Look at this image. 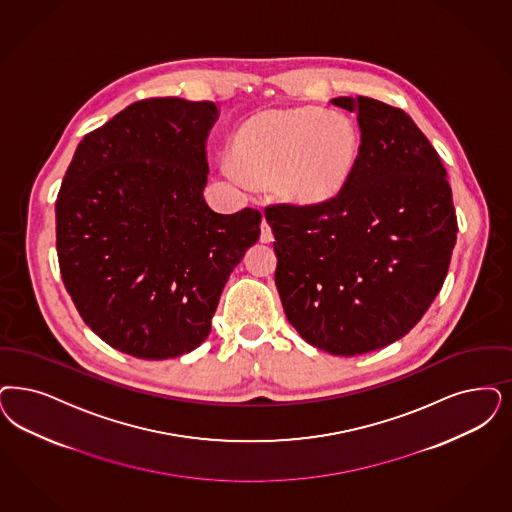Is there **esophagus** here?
Masks as SVG:
<instances>
[{"label":"esophagus","instance_id":"1","mask_svg":"<svg viewBox=\"0 0 512 512\" xmlns=\"http://www.w3.org/2000/svg\"><path fill=\"white\" fill-rule=\"evenodd\" d=\"M272 240H274V232H272L270 225L263 219V223H261V242L263 244H270Z\"/></svg>","mask_w":512,"mask_h":512}]
</instances>
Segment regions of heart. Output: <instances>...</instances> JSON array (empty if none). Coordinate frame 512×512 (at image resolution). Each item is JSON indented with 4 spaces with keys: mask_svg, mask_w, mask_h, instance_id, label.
Segmentation results:
<instances>
[{
    "mask_svg": "<svg viewBox=\"0 0 512 512\" xmlns=\"http://www.w3.org/2000/svg\"><path fill=\"white\" fill-rule=\"evenodd\" d=\"M361 151L357 124L340 111L302 106L265 109L238 126L230 141L234 176L272 187L278 198L318 208L344 193Z\"/></svg>",
    "mask_w": 512,
    "mask_h": 512,
    "instance_id": "obj_1",
    "label": "heart"
}]
</instances>
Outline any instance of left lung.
Segmentation results:
<instances>
[{"label": "left lung", "instance_id": "1", "mask_svg": "<svg viewBox=\"0 0 512 512\" xmlns=\"http://www.w3.org/2000/svg\"><path fill=\"white\" fill-rule=\"evenodd\" d=\"M361 151L344 193L318 208L266 206L285 316L333 355L374 352L403 336L439 295L458 219L435 147L403 109L357 96Z\"/></svg>", "mask_w": 512, "mask_h": 512}]
</instances>
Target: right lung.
I'll return each mask as SVG.
<instances>
[{
	"label": "right lung",
	"mask_w": 512,
	"mask_h": 512,
	"mask_svg": "<svg viewBox=\"0 0 512 512\" xmlns=\"http://www.w3.org/2000/svg\"><path fill=\"white\" fill-rule=\"evenodd\" d=\"M219 109L140 100L89 132L56 198L62 282L111 348L140 359L193 352L212 331L230 272L259 240L261 212L204 200Z\"/></svg>",
	"instance_id": "obj_1"
}]
</instances>
